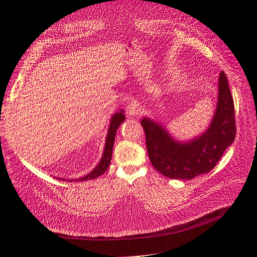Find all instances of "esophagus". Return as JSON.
<instances>
[{"instance_id":"1","label":"esophagus","mask_w":257,"mask_h":257,"mask_svg":"<svg viewBox=\"0 0 257 257\" xmlns=\"http://www.w3.org/2000/svg\"><path fill=\"white\" fill-rule=\"evenodd\" d=\"M141 112V107L140 104L137 101H131L127 106V113L130 116L138 115Z\"/></svg>"}]
</instances>
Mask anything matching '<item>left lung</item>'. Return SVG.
Listing matches in <instances>:
<instances>
[{
	"instance_id": "8db88e82",
	"label": "left lung",
	"mask_w": 257,
	"mask_h": 257,
	"mask_svg": "<svg viewBox=\"0 0 257 257\" xmlns=\"http://www.w3.org/2000/svg\"><path fill=\"white\" fill-rule=\"evenodd\" d=\"M141 124L151 164L164 176L190 180L208 173L235 139L234 104L225 73L219 76L218 103L211 123L198 138L178 142L158 121L144 117Z\"/></svg>"
}]
</instances>
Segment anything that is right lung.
Instances as JSON below:
<instances>
[{
    "label": "right lung",
    "instance_id": "add662e5",
    "mask_svg": "<svg viewBox=\"0 0 257 257\" xmlns=\"http://www.w3.org/2000/svg\"><path fill=\"white\" fill-rule=\"evenodd\" d=\"M124 120H125L124 110H120L119 112H116L112 115V117L110 119L109 128H108L107 137H106L103 156L100 160V163L89 174L85 175L84 177H81V178H78V179H71L70 181H75V180L76 181H85V180L94 179V178H98L99 176H101L103 173H105L107 171L108 167H109V165H110V161H111L112 149H113V144H114V138H115L116 130ZM59 180H60V178H59ZM63 180L69 181V179H63Z\"/></svg>",
    "mask_w": 257,
    "mask_h": 257
}]
</instances>
